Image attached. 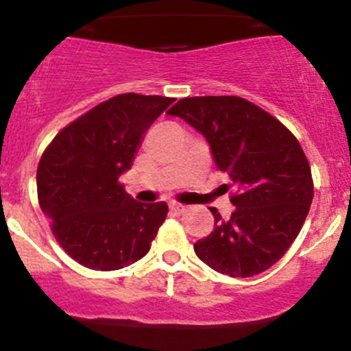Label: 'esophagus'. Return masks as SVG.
<instances>
[{"mask_svg":"<svg viewBox=\"0 0 351 351\" xmlns=\"http://www.w3.org/2000/svg\"><path fill=\"white\" fill-rule=\"evenodd\" d=\"M169 208H171L173 212H176V214H182V212L185 210V205L176 204V202H173V204H169Z\"/></svg>","mask_w":351,"mask_h":351,"instance_id":"34e87169","label":"esophagus"}]
</instances>
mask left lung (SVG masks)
Instances as JSON below:
<instances>
[{"label":"left lung","mask_w":351,"mask_h":351,"mask_svg":"<svg viewBox=\"0 0 351 351\" xmlns=\"http://www.w3.org/2000/svg\"><path fill=\"white\" fill-rule=\"evenodd\" d=\"M168 115L205 137L215 168L228 173L236 189L229 221L210 207L214 231L193 244L195 254L234 278L268 270L297 238L313 202V176L299 141L239 97L183 98Z\"/></svg>","instance_id":"left-lung-1"}]
</instances>
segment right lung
Instances as JSON below:
<instances>
[{"label":"right lung","instance_id":"right-lung-1","mask_svg":"<svg viewBox=\"0 0 351 351\" xmlns=\"http://www.w3.org/2000/svg\"><path fill=\"white\" fill-rule=\"evenodd\" d=\"M173 101L137 93L110 98L62 129L42 154L38 204L62 250L83 267L119 270L151 250L168 205L134 200L119 178Z\"/></svg>","mask_w":351,"mask_h":351}]
</instances>
